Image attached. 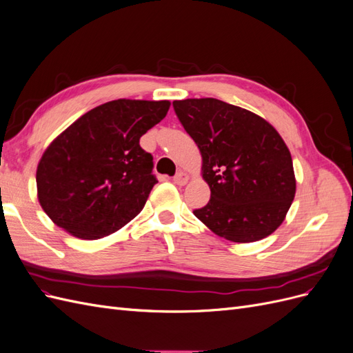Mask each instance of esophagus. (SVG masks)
<instances>
[{
	"label": "esophagus",
	"instance_id": "1",
	"mask_svg": "<svg viewBox=\"0 0 353 353\" xmlns=\"http://www.w3.org/2000/svg\"><path fill=\"white\" fill-rule=\"evenodd\" d=\"M188 175L185 172H183V170H179V172L174 176V183L176 185H185L188 183Z\"/></svg>",
	"mask_w": 353,
	"mask_h": 353
}]
</instances>
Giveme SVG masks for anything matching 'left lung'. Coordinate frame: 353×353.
Masks as SVG:
<instances>
[{"instance_id":"8db88e82","label":"left lung","mask_w":353,"mask_h":353,"mask_svg":"<svg viewBox=\"0 0 353 353\" xmlns=\"http://www.w3.org/2000/svg\"><path fill=\"white\" fill-rule=\"evenodd\" d=\"M201 154L210 200L193 213L219 237L252 243L279 228L296 194L293 160L263 117L216 99L174 101Z\"/></svg>"}]
</instances>
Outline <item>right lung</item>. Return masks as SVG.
I'll list each match as a JSON object with an SVG mask.
<instances>
[{"instance_id":"1","label":"right lung","mask_w":353,"mask_h":353,"mask_svg":"<svg viewBox=\"0 0 353 353\" xmlns=\"http://www.w3.org/2000/svg\"><path fill=\"white\" fill-rule=\"evenodd\" d=\"M170 103L119 99L82 114L47 147L37 168L41 208L57 227L82 240L121 230L157 183L153 156L140 138Z\"/></svg>"}]
</instances>
